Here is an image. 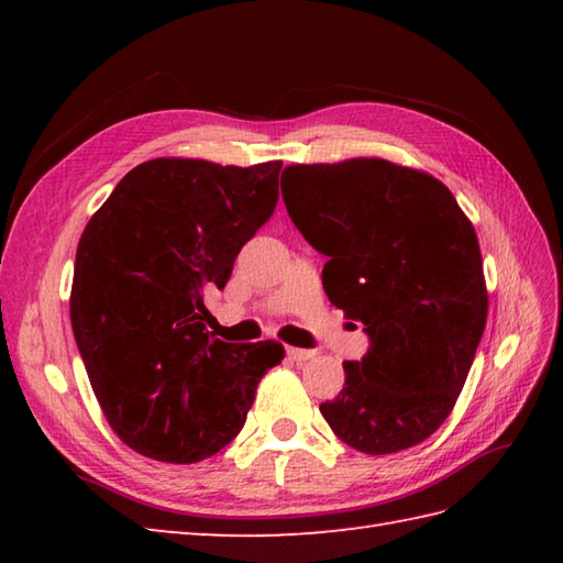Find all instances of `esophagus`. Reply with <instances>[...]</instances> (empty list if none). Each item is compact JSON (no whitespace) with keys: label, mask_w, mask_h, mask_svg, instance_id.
Listing matches in <instances>:
<instances>
[{"label":"esophagus","mask_w":563,"mask_h":563,"mask_svg":"<svg viewBox=\"0 0 563 563\" xmlns=\"http://www.w3.org/2000/svg\"><path fill=\"white\" fill-rule=\"evenodd\" d=\"M317 353L314 351H302V349H288V357L290 361H297V363H305V361H312Z\"/></svg>","instance_id":"obj_1"}]
</instances>
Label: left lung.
<instances>
[{
	"mask_svg": "<svg viewBox=\"0 0 563 563\" xmlns=\"http://www.w3.org/2000/svg\"><path fill=\"white\" fill-rule=\"evenodd\" d=\"M280 188L297 230L329 256L331 305L369 336L321 416L365 454L418 445L454 409L486 327L470 218L435 176L379 157L290 164Z\"/></svg>",
	"mask_w": 563,
	"mask_h": 563,
	"instance_id": "1",
	"label": "left lung"
}]
</instances>
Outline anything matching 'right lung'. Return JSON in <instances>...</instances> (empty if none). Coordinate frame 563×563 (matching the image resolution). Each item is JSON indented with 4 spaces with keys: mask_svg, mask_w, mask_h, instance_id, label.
<instances>
[{
    "mask_svg": "<svg viewBox=\"0 0 563 563\" xmlns=\"http://www.w3.org/2000/svg\"><path fill=\"white\" fill-rule=\"evenodd\" d=\"M283 162L159 157L137 164L91 214L77 246L69 319L106 421L150 460L194 464L244 428L283 343H224L202 292L278 202Z\"/></svg>",
    "mask_w": 563,
    "mask_h": 563,
    "instance_id": "add662e5",
    "label": "right lung"
}]
</instances>
